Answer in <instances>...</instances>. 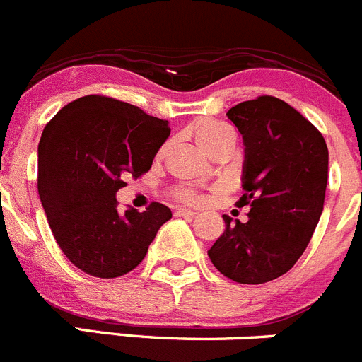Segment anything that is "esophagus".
Wrapping results in <instances>:
<instances>
[{
  "label": "esophagus",
  "instance_id": "esophagus-1",
  "mask_svg": "<svg viewBox=\"0 0 362 362\" xmlns=\"http://www.w3.org/2000/svg\"><path fill=\"white\" fill-rule=\"evenodd\" d=\"M174 215H175V216H187V218H192V216H195V215H197V213H195V211H188V209H181V208H179V209H175Z\"/></svg>",
  "mask_w": 362,
  "mask_h": 362
}]
</instances>
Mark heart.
<instances>
[{
    "label": "heart",
    "mask_w": 362,
    "mask_h": 362,
    "mask_svg": "<svg viewBox=\"0 0 362 362\" xmlns=\"http://www.w3.org/2000/svg\"><path fill=\"white\" fill-rule=\"evenodd\" d=\"M188 133L194 136L197 146L208 154H215L222 149H233L236 144V135L233 132V127L227 124L220 122L215 119H199L188 127ZM170 151V142H165L163 146L158 149V158H165ZM172 197L177 201L185 202V204H201L204 201V195L199 190L192 187H175L172 190Z\"/></svg>",
    "instance_id": "b5f03b06"
}]
</instances>
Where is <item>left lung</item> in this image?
<instances>
[{"mask_svg":"<svg viewBox=\"0 0 362 362\" xmlns=\"http://www.w3.org/2000/svg\"><path fill=\"white\" fill-rule=\"evenodd\" d=\"M227 117L245 144L238 208L247 222L230 223L208 250L220 274L240 284H263L286 274L304 254L323 211L329 149L322 133L288 103L259 95Z\"/></svg>","mask_w":362,"mask_h":362,"instance_id":"obj_1","label":"left lung"}]
</instances>
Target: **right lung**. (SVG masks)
<instances>
[{
  "label": "right lung",
  "instance_id": "obj_1",
  "mask_svg": "<svg viewBox=\"0 0 362 362\" xmlns=\"http://www.w3.org/2000/svg\"><path fill=\"white\" fill-rule=\"evenodd\" d=\"M170 135L168 120L106 95L76 99L44 127L39 142V197L53 236L74 267L113 279L146 257L172 211L117 209L126 177L146 174Z\"/></svg>",
  "mask_w": 362,
  "mask_h": 362
}]
</instances>
